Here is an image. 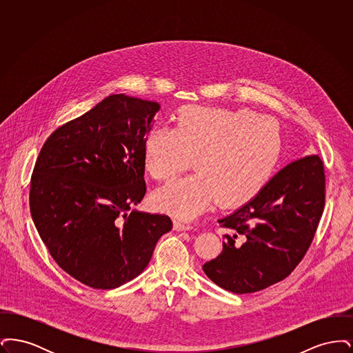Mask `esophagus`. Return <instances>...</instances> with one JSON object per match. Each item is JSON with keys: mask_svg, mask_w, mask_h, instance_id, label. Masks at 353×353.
I'll use <instances>...</instances> for the list:
<instances>
[{"mask_svg": "<svg viewBox=\"0 0 353 353\" xmlns=\"http://www.w3.org/2000/svg\"><path fill=\"white\" fill-rule=\"evenodd\" d=\"M173 228H174V230H177V232H185V230H192V229H193L192 225L185 223V222H181V221H174Z\"/></svg>", "mask_w": 353, "mask_h": 353, "instance_id": "esophagus-1", "label": "esophagus"}]
</instances>
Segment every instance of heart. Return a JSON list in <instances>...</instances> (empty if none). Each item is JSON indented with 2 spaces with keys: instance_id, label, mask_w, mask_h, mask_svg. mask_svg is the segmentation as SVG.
<instances>
[{
  "instance_id": "obj_1",
  "label": "heart",
  "mask_w": 353,
  "mask_h": 353,
  "mask_svg": "<svg viewBox=\"0 0 353 353\" xmlns=\"http://www.w3.org/2000/svg\"><path fill=\"white\" fill-rule=\"evenodd\" d=\"M281 151L276 120L248 110L186 105L176 125L154 127L145 136L143 165L152 179L168 180L193 157L196 173L154 192L153 206L190 219L217 201H249L269 180Z\"/></svg>"
}]
</instances>
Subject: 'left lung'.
<instances>
[{"label":"left lung","instance_id":"obj_1","mask_svg":"<svg viewBox=\"0 0 353 353\" xmlns=\"http://www.w3.org/2000/svg\"><path fill=\"white\" fill-rule=\"evenodd\" d=\"M318 154L281 169L255 197L219 219L222 252L206 262V276L223 290L250 294L283 281L298 266L316 232L325 201Z\"/></svg>","mask_w":353,"mask_h":353}]
</instances>
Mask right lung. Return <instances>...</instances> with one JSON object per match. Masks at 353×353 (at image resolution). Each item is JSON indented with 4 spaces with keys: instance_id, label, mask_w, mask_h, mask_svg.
Segmentation results:
<instances>
[{
    "instance_id": "add662e5",
    "label": "right lung",
    "mask_w": 353,
    "mask_h": 353,
    "mask_svg": "<svg viewBox=\"0 0 353 353\" xmlns=\"http://www.w3.org/2000/svg\"><path fill=\"white\" fill-rule=\"evenodd\" d=\"M157 101L110 95L49 136L30 181V213L54 261L81 283L111 290L140 275L165 214L134 209L145 194L143 150Z\"/></svg>"
}]
</instances>
